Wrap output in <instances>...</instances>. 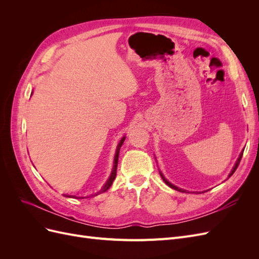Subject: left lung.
Instances as JSON below:
<instances>
[{"label":"left lung","instance_id":"left-lung-1","mask_svg":"<svg viewBox=\"0 0 259 259\" xmlns=\"http://www.w3.org/2000/svg\"><path fill=\"white\" fill-rule=\"evenodd\" d=\"M242 155H243V150H242V152L240 153V155H239V158H238V160L236 161V164H234V166L232 167V169H231V171H230V174L228 175V178L229 177H231L232 175H233V173H234V171H236V169L238 168V166H239V163H240V161H241V159H242ZM160 175H161V177H162V179H163V182L164 183H165L168 187H170L171 188V189H175V190H177V191H180V192H186V190H184V189H182V188H178V187H176L175 185H173V184H171V183H169L168 182V180L165 178V177H164L163 176V174L161 173V171H160Z\"/></svg>","mask_w":259,"mask_h":259}]
</instances>
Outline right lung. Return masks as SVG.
<instances>
[{"instance_id":"1","label":"right lung","mask_w":259,"mask_h":259,"mask_svg":"<svg viewBox=\"0 0 259 259\" xmlns=\"http://www.w3.org/2000/svg\"><path fill=\"white\" fill-rule=\"evenodd\" d=\"M124 140H125V136L122 137L121 140H120V143L117 144L116 150H115V155H114V161H113V167H112V171H111V174H110V177L108 178L106 184L100 188V189L98 190V192H96L95 195L106 192V191L109 189V188L111 187V185H112V183H113V180L115 179V176H116V168H117V161H119V153H120V149H121V147H122V145H123V143H124ZM65 197H68V198H75V199H83V198H84V197L76 198L75 195H65ZM85 198H86V197H85ZM88 198H89V197H88Z\"/></svg>"}]
</instances>
